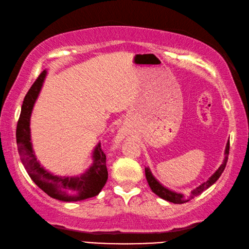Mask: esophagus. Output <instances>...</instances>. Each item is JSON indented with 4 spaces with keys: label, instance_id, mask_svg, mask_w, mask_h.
Returning <instances> with one entry per match:
<instances>
[{
    "label": "esophagus",
    "instance_id": "34e87169",
    "mask_svg": "<svg viewBox=\"0 0 249 249\" xmlns=\"http://www.w3.org/2000/svg\"><path fill=\"white\" fill-rule=\"evenodd\" d=\"M124 132L122 131V130H119L116 134L115 138H114V144H115L116 147L119 145V143L124 140Z\"/></svg>",
    "mask_w": 249,
    "mask_h": 249
}]
</instances>
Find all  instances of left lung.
Masks as SVG:
<instances>
[{
	"instance_id": "obj_1",
	"label": "left lung",
	"mask_w": 249,
	"mask_h": 249,
	"mask_svg": "<svg viewBox=\"0 0 249 249\" xmlns=\"http://www.w3.org/2000/svg\"><path fill=\"white\" fill-rule=\"evenodd\" d=\"M229 152H230V141H228L227 146H225L224 159H223L220 166L218 167V169L206 180V182H203L198 187H196L195 189H193L191 191L190 195H188V196H185V195L182 192L171 190V189H169V188H167L166 186H164L162 183H160L159 180H158L154 177V175L152 173V171H150L149 167H145V177H146V179H147L148 186L156 195H158L159 197H161L165 200H167L169 202L184 203V202L189 201L190 199L194 198L195 196H197V195L200 194L201 192L207 190L209 187L212 186L216 182V180L219 178V177L221 176V173L223 172V170L225 168V165H227L228 158H229Z\"/></svg>"
}]
</instances>
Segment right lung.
<instances>
[{
    "mask_svg": "<svg viewBox=\"0 0 249 249\" xmlns=\"http://www.w3.org/2000/svg\"><path fill=\"white\" fill-rule=\"evenodd\" d=\"M47 74V70L39 74L22 102L17 127V143L20 161L33 182L52 198L71 202L93 197L101 192L108 179L106 155L102 150L100 142L91 153V165L78 176L55 175L44 168L35 155L30 124L34 105L38 99Z\"/></svg>",
    "mask_w": 249,
    "mask_h": 249,
    "instance_id": "add662e5",
    "label": "right lung"
}]
</instances>
